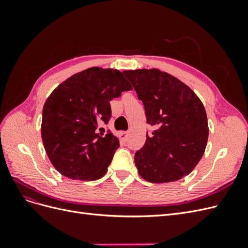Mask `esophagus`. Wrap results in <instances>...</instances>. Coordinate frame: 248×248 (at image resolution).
Here are the masks:
<instances>
[{"instance_id":"34e87169","label":"esophagus","mask_w":248,"mask_h":248,"mask_svg":"<svg viewBox=\"0 0 248 248\" xmlns=\"http://www.w3.org/2000/svg\"><path fill=\"white\" fill-rule=\"evenodd\" d=\"M127 138H128V132L121 131V132L119 133V139L121 140L122 141H126V140H127Z\"/></svg>"}]
</instances>
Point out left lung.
I'll return each instance as SVG.
<instances>
[{
	"label": "left lung",
	"mask_w": 248,
	"mask_h": 248,
	"mask_svg": "<svg viewBox=\"0 0 248 248\" xmlns=\"http://www.w3.org/2000/svg\"><path fill=\"white\" fill-rule=\"evenodd\" d=\"M155 130L134 155L140 176L151 183L178 181L204 155L209 128L204 106L181 80L158 69L123 71Z\"/></svg>",
	"instance_id": "left-lung-1"
}]
</instances>
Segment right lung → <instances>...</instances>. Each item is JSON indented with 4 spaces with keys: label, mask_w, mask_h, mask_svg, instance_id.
<instances>
[{
    "label": "right lung",
    "mask_w": 248,
    "mask_h": 248,
    "mask_svg": "<svg viewBox=\"0 0 248 248\" xmlns=\"http://www.w3.org/2000/svg\"><path fill=\"white\" fill-rule=\"evenodd\" d=\"M131 89L119 70L92 67L52 91L42 110L41 137L60 174L81 181L106 174L120 144L109 130L104 133L99 126L111 117L109 101Z\"/></svg>",
    "instance_id": "obj_1"
}]
</instances>
